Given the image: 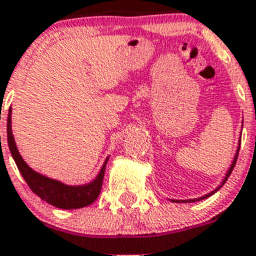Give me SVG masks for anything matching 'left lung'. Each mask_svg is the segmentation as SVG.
<instances>
[{
    "instance_id": "left-lung-1",
    "label": "left lung",
    "mask_w": 256,
    "mask_h": 256,
    "mask_svg": "<svg viewBox=\"0 0 256 256\" xmlns=\"http://www.w3.org/2000/svg\"><path fill=\"white\" fill-rule=\"evenodd\" d=\"M242 128H243V121H242ZM240 135H242V132H240ZM240 140H238V147H236V155H234V158H232V164H230V167L228 168V171H226L225 176H224V178H222L221 184L217 186L216 189H213L212 192L206 193V194H204V196L201 197H197V198H189V200H172V198H170V201H172V202H197V201H201V200H205V198H208V197L213 196L216 192H218L220 189L224 186V184H225L226 182H228V178H229V176L232 175V170H234V166H236V158H238V152H240Z\"/></svg>"
}]
</instances>
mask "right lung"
Returning a JSON list of instances; mask_svg holds the SVG:
<instances>
[{"instance_id": "add662e5", "label": "right lung", "mask_w": 256, "mask_h": 256, "mask_svg": "<svg viewBox=\"0 0 256 256\" xmlns=\"http://www.w3.org/2000/svg\"><path fill=\"white\" fill-rule=\"evenodd\" d=\"M6 130H8V144H9L10 154L20 170V175L24 176V182L30 186L31 190L36 196L40 197L42 200L48 202L50 205L59 208V209H80V208L88 206L97 200V197L101 192L105 168H106L109 156L105 159L102 167L92 182L81 184V186H68L60 180L42 175L24 162V159L18 151L13 130H12V108L9 109V114H8V128Z\"/></svg>"}]
</instances>
